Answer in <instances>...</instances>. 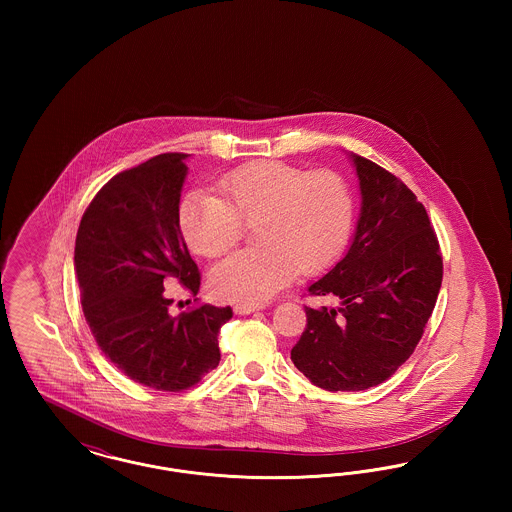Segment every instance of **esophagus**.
I'll return each instance as SVG.
<instances>
[{
	"label": "esophagus",
	"instance_id": "esophagus-1",
	"mask_svg": "<svg viewBox=\"0 0 512 512\" xmlns=\"http://www.w3.org/2000/svg\"><path fill=\"white\" fill-rule=\"evenodd\" d=\"M265 305H251V303H238L234 305V313L236 315H249V313H255V311H263Z\"/></svg>",
	"mask_w": 512,
	"mask_h": 512
}]
</instances>
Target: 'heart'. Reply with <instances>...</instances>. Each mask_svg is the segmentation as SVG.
I'll return each instance as SVG.
<instances>
[{"instance_id":"obj_1","label":"heart","mask_w":512,"mask_h":512,"mask_svg":"<svg viewBox=\"0 0 512 512\" xmlns=\"http://www.w3.org/2000/svg\"><path fill=\"white\" fill-rule=\"evenodd\" d=\"M222 199L188 195L180 228L190 247L220 257L238 244L244 222L255 226L247 247L211 274V290L228 301L263 305L297 270L307 274L332 265L349 240L353 199L336 172H305L280 161H257L220 180Z\"/></svg>"}]
</instances>
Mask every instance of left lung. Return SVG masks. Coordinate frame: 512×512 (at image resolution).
Masks as SVG:
<instances>
[{
    "instance_id": "8db88e82",
    "label": "left lung",
    "mask_w": 512,
    "mask_h": 512,
    "mask_svg": "<svg viewBox=\"0 0 512 512\" xmlns=\"http://www.w3.org/2000/svg\"><path fill=\"white\" fill-rule=\"evenodd\" d=\"M361 211L343 259L307 290L336 299L305 307L292 361L315 386L361 391L386 382L413 355L434 311L443 263L416 195L391 172L349 153Z\"/></svg>"
}]
</instances>
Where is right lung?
<instances>
[{
    "label": "right lung",
    "instance_id": "add662e5",
    "mask_svg": "<svg viewBox=\"0 0 512 512\" xmlns=\"http://www.w3.org/2000/svg\"><path fill=\"white\" fill-rule=\"evenodd\" d=\"M188 153H163L113 176L80 220L74 272L86 322L105 357L130 380L163 391L192 388L220 361L230 307L201 305L172 317L163 282L199 292L180 232Z\"/></svg>",
    "mask_w": 512,
    "mask_h": 512
}]
</instances>
